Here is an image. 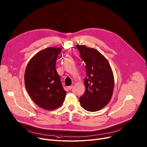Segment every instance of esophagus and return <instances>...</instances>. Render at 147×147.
I'll return each mask as SVG.
<instances>
[{
  "mask_svg": "<svg viewBox=\"0 0 147 147\" xmlns=\"http://www.w3.org/2000/svg\"><path fill=\"white\" fill-rule=\"evenodd\" d=\"M72 87H73V86H68V89L69 90H70L71 89H72Z\"/></svg>",
  "mask_w": 147,
  "mask_h": 147,
  "instance_id": "1",
  "label": "esophagus"
}]
</instances>
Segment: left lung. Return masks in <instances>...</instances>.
I'll use <instances>...</instances> for the list:
<instances>
[{
  "label": "left lung",
  "mask_w": 147,
  "mask_h": 147,
  "mask_svg": "<svg viewBox=\"0 0 147 147\" xmlns=\"http://www.w3.org/2000/svg\"><path fill=\"white\" fill-rule=\"evenodd\" d=\"M86 63V91L79 98L83 109L100 111L110 102L115 86L113 73L109 61L100 52L84 45H76Z\"/></svg>",
  "instance_id": "obj_1"
}]
</instances>
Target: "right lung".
I'll list each match as a JSON object with an SVG mask.
<instances>
[{
  "label": "right lung",
  "instance_id": "1",
  "mask_svg": "<svg viewBox=\"0 0 147 147\" xmlns=\"http://www.w3.org/2000/svg\"><path fill=\"white\" fill-rule=\"evenodd\" d=\"M61 50V48L49 47L40 51L31 58L25 69L26 90L34 102L45 110L60 107L66 96L55 68Z\"/></svg>",
  "mask_w": 147,
  "mask_h": 147
}]
</instances>
